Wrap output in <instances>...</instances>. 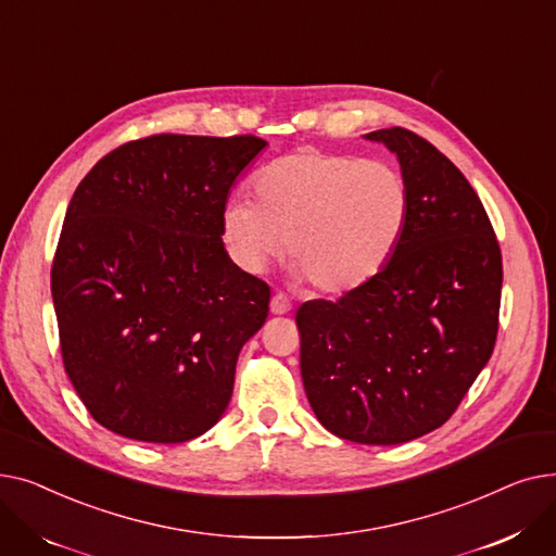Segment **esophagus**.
Returning <instances> with one entry per match:
<instances>
[{
	"mask_svg": "<svg viewBox=\"0 0 556 556\" xmlns=\"http://www.w3.org/2000/svg\"><path fill=\"white\" fill-rule=\"evenodd\" d=\"M290 308H293V304H290L288 298L281 295V293H277V295L270 300V313H273V315H286V313H290Z\"/></svg>",
	"mask_w": 556,
	"mask_h": 556,
	"instance_id": "obj_1",
	"label": "esophagus"
}]
</instances>
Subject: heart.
Wrapping results in <instances>:
<instances>
[{
	"mask_svg": "<svg viewBox=\"0 0 556 556\" xmlns=\"http://www.w3.org/2000/svg\"><path fill=\"white\" fill-rule=\"evenodd\" d=\"M256 200L233 195L223 237L248 273L286 250L295 277L317 295H344L371 281L396 252L410 218L403 173L378 160L304 146L263 166Z\"/></svg>",
	"mask_w": 556,
	"mask_h": 556,
	"instance_id": "b5f03b06",
	"label": "heart"
}]
</instances>
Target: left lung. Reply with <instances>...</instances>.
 I'll return each instance as SVG.
<instances>
[{"label":"left lung","instance_id":"obj_1","mask_svg":"<svg viewBox=\"0 0 556 556\" xmlns=\"http://www.w3.org/2000/svg\"><path fill=\"white\" fill-rule=\"evenodd\" d=\"M396 155L410 218L388 266L340 300L304 302L302 381L340 440L392 446L457 410L498 336L503 256L462 170L405 128L365 135Z\"/></svg>","mask_w":556,"mask_h":556}]
</instances>
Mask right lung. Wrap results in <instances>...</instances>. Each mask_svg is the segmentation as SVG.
Returning a JSON list of instances; mask_svg holds the SVG:
<instances>
[{"label":"right lung","mask_w":556,"mask_h":556,"mask_svg":"<svg viewBox=\"0 0 556 556\" xmlns=\"http://www.w3.org/2000/svg\"><path fill=\"white\" fill-rule=\"evenodd\" d=\"M266 149L254 135H151L76 187L51 266L70 381L103 428L180 444L225 413L270 286L223 245V210Z\"/></svg>","instance_id":"add662e5"}]
</instances>
